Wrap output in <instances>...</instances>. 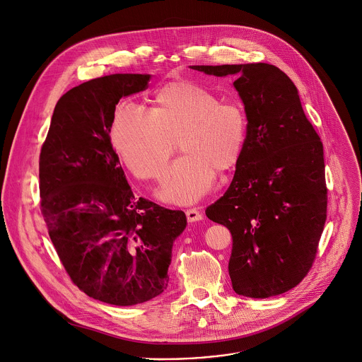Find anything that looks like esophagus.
I'll return each mask as SVG.
<instances>
[{"instance_id": "34e87169", "label": "esophagus", "mask_w": 362, "mask_h": 362, "mask_svg": "<svg viewBox=\"0 0 362 362\" xmlns=\"http://www.w3.org/2000/svg\"><path fill=\"white\" fill-rule=\"evenodd\" d=\"M185 215H187V219L188 222H199L204 219L202 214L197 209V208H192V209H187L185 211Z\"/></svg>"}]
</instances>
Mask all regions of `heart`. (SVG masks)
I'll use <instances>...</instances> for the list:
<instances>
[{
  "instance_id": "obj_1",
  "label": "heart",
  "mask_w": 362,
  "mask_h": 362,
  "mask_svg": "<svg viewBox=\"0 0 362 362\" xmlns=\"http://www.w3.org/2000/svg\"><path fill=\"white\" fill-rule=\"evenodd\" d=\"M248 133L243 105L192 80L160 87L150 112L122 104L112 121V141L124 164L143 180H161L177 140L175 160L161 191L164 199L192 204L240 161Z\"/></svg>"
}]
</instances>
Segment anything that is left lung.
I'll use <instances>...</instances> for the list:
<instances>
[{
  "label": "left lung",
  "instance_id": "left-lung-1",
  "mask_svg": "<svg viewBox=\"0 0 362 362\" xmlns=\"http://www.w3.org/2000/svg\"><path fill=\"white\" fill-rule=\"evenodd\" d=\"M209 76H238L247 141L230 187L206 216L233 239L229 275L236 293L269 298L309 272L327 218L323 144L295 84L267 63L191 66Z\"/></svg>",
  "mask_w": 362,
  "mask_h": 362
}]
</instances>
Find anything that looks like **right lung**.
Returning <instances> with one entry per match:
<instances>
[{
    "mask_svg": "<svg viewBox=\"0 0 362 362\" xmlns=\"http://www.w3.org/2000/svg\"><path fill=\"white\" fill-rule=\"evenodd\" d=\"M150 74H111L67 91L56 104L39 158L42 215L71 281L90 298L132 306L168 285L182 211L136 198L111 143L122 97Z\"/></svg>",
    "mask_w": 362,
    "mask_h": 362,
    "instance_id": "right-lung-1",
    "label": "right lung"
}]
</instances>
